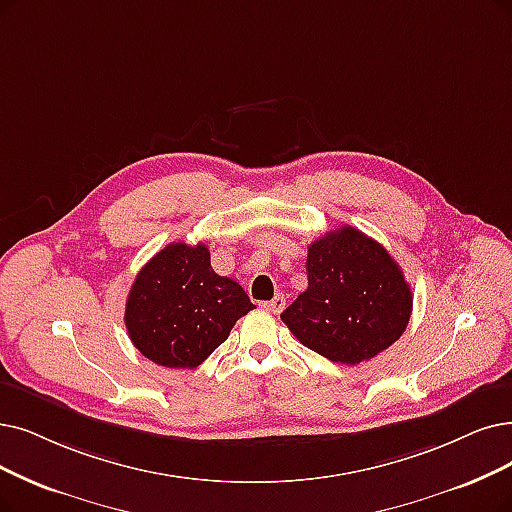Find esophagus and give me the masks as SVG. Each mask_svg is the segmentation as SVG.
Wrapping results in <instances>:
<instances>
[{
	"instance_id": "esophagus-1",
	"label": "esophagus",
	"mask_w": 512,
	"mask_h": 512,
	"mask_svg": "<svg viewBox=\"0 0 512 512\" xmlns=\"http://www.w3.org/2000/svg\"><path fill=\"white\" fill-rule=\"evenodd\" d=\"M262 309H267L273 315H279L285 309V296L283 294H275L273 300L269 302H262Z\"/></svg>"
}]
</instances>
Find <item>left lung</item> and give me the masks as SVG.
<instances>
[{"mask_svg": "<svg viewBox=\"0 0 512 512\" xmlns=\"http://www.w3.org/2000/svg\"><path fill=\"white\" fill-rule=\"evenodd\" d=\"M306 288L281 321L311 351L334 363L370 361L401 338L414 296L378 241L340 227L309 245Z\"/></svg>", "mask_w": 512, "mask_h": 512, "instance_id": "8db88e82", "label": "left lung"}]
</instances>
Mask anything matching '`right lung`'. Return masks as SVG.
I'll return each mask as SVG.
<instances>
[{
  "mask_svg": "<svg viewBox=\"0 0 512 512\" xmlns=\"http://www.w3.org/2000/svg\"><path fill=\"white\" fill-rule=\"evenodd\" d=\"M256 306L231 277H220L203 243L174 241L142 267L126 300L136 349L157 365L193 370Z\"/></svg>",
  "mask_w": 512,
  "mask_h": 512,
  "instance_id": "obj_1",
  "label": "right lung"
}]
</instances>
